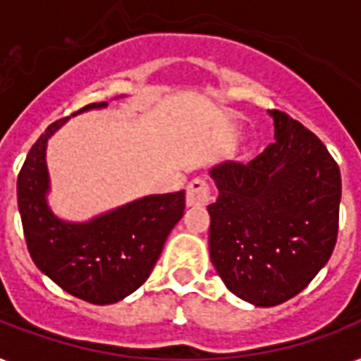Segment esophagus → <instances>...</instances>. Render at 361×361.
<instances>
[{
    "mask_svg": "<svg viewBox=\"0 0 361 361\" xmlns=\"http://www.w3.org/2000/svg\"><path fill=\"white\" fill-rule=\"evenodd\" d=\"M209 195H212V189H209L208 181L202 180V178H195L187 185V206H204L209 200Z\"/></svg>",
    "mask_w": 361,
    "mask_h": 361,
    "instance_id": "obj_1",
    "label": "esophagus"
}]
</instances>
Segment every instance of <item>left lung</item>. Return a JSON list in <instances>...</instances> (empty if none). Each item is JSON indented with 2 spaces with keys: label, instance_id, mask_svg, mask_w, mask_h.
I'll list each match as a JSON object with an SVG mask.
<instances>
[{
  "label": "left lung",
  "instance_id": "8db88e82",
  "mask_svg": "<svg viewBox=\"0 0 361 361\" xmlns=\"http://www.w3.org/2000/svg\"><path fill=\"white\" fill-rule=\"evenodd\" d=\"M274 144L249 163L209 170V257L226 288L257 305L290 300L330 260L337 240L341 172L326 146L279 110Z\"/></svg>",
  "mask_w": 361,
  "mask_h": 361
}]
</instances>
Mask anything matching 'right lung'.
<instances>
[{
  "label": "right lung",
  "mask_w": 361,
  "mask_h": 361,
  "mask_svg": "<svg viewBox=\"0 0 361 361\" xmlns=\"http://www.w3.org/2000/svg\"><path fill=\"white\" fill-rule=\"evenodd\" d=\"M106 104L92 103L76 114ZM65 121L48 125L18 174L25 243L37 268L65 292L109 305L133 294L149 277L170 231L183 217L185 191L147 195L82 223L61 219L48 206L47 146Z\"/></svg>",
  "instance_id": "add662e5"
}]
</instances>
